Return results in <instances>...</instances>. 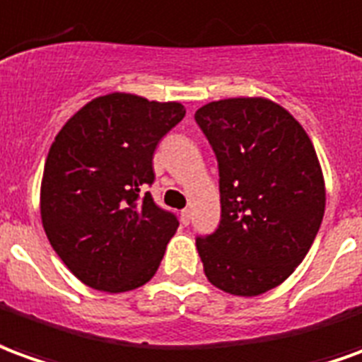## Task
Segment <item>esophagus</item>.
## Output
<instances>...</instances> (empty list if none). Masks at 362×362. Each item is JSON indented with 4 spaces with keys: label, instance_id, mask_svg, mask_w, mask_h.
Segmentation results:
<instances>
[{
    "label": "esophagus",
    "instance_id": "esophagus-1",
    "mask_svg": "<svg viewBox=\"0 0 362 362\" xmlns=\"http://www.w3.org/2000/svg\"><path fill=\"white\" fill-rule=\"evenodd\" d=\"M181 222H183V224H189V222H191V210L189 209H183L181 210Z\"/></svg>",
    "mask_w": 362,
    "mask_h": 362
}]
</instances>
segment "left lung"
Returning <instances> with one entry per match:
<instances>
[{
    "label": "left lung",
    "mask_w": 362,
    "mask_h": 362,
    "mask_svg": "<svg viewBox=\"0 0 362 362\" xmlns=\"http://www.w3.org/2000/svg\"><path fill=\"white\" fill-rule=\"evenodd\" d=\"M194 120L216 156L222 206L216 230L197 235L204 273L235 296L263 294L316 240L325 209L316 150L291 112L259 97L204 105Z\"/></svg>",
    "instance_id": "1"
}]
</instances>
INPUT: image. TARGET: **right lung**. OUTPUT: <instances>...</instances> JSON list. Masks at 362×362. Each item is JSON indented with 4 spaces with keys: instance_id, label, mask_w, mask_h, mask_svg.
I'll return each mask as SVG.
<instances>
[{
    "instance_id": "right-lung-1",
    "label": "right lung",
    "mask_w": 362,
    "mask_h": 362,
    "mask_svg": "<svg viewBox=\"0 0 362 362\" xmlns=\"http://www.w3.org/2000/svg\"><path fill=\"white\" fill-rule=\"evenodd\" d=\"M185 117L181 103L97 97L50 146L40 187L48 242L81 283L127 292L153 276L179 220L156 204L153 152Z\"/></svg>"
}]
</instances>
